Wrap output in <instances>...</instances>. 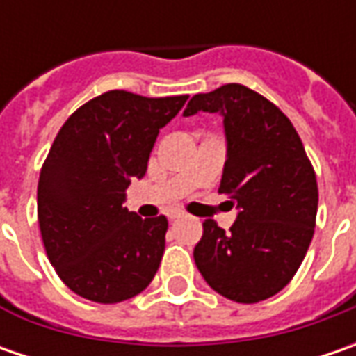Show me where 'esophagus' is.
<instances>
[{"instance_id": "obj_1", "label": "esophagus", "mask_w": 356, "mask_h": 356, "mask_svg": "<svg viewBox=\"0 0 356 356\" xmlns=\"http://www.w3.org/2000/svg\"><path fill=\"white\" fill-rule=\"evenodd\" d=\"M166 216H168V220H178V218H182V216H184V212H182V210H168Z\"/></svg>"}]
</instances>
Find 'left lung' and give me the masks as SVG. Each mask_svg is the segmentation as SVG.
I'll use <instances>...</instances> for the list:
<instances>
[{
    "label": "left lung",
    "instance_id": "left-lung-1",
    "mask_svg": "<svg viewBox=\"0 0 356 356\" xmlns=\"http://www.w3.org/2000/svg\"><path fill=\"white\" fill-rule=\"evenodd\" d=\"M224 117L227 160L220 194L238 206L229 232L206 220L194 261L213 291L236 303L266 301L293 280L315 232L319 188L291 120L264 95L229 83L190 99Z\"/></svg>",
    "mask_w": 356,
    "mask_h": 356
}]
</instances>
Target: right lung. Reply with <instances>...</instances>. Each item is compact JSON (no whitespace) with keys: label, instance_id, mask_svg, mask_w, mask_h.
<instances>
[{"label":"right lung","instance_id":"1","mask_svg":"<svg viewBox=\"0 0 356 356\" xmlns=\"http://www.w3.org/2000/svg\"><path fill=\"white\" fill-rule=\"evenodd\" d=\"M186 99L106 90L79 106L55 136L39 174L37 218L49 261L73 293L108 305L154 280L168 220H143L122 202Z\"/></svg>","mask_w":356,"mask_h":356}]
</instances>
